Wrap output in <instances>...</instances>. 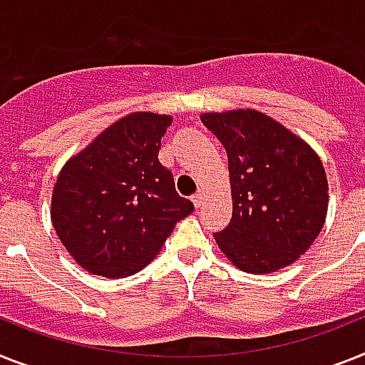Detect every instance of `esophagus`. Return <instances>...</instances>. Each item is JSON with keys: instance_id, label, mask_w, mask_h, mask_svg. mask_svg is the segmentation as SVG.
<instances>
[{"instance_id": "34e87169", "label": "esophagus", "mask_w": 365, "mask_h": 365, "mask_svg": "<svg viewBox=\"0 0 365 365\" xmlns=\"http://www.w3.org/2000/svg\"><path fill=\"white\" fill-rule=\"evenodd\" d=\"M192 201H194L195 207H201V205H203V201H205V194H203V192H197V194L192 195Z\"/></svg>"}]
</instances>
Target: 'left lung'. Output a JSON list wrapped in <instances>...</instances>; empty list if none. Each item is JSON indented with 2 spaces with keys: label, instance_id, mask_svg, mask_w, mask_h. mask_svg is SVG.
Listing matches in <instances>:
<instances>
[{
  "label": "left lung",
  "instance_id": "8db88e82",
  "mask_svg": "<svg viewBox=\"0 0 365 365\" xmlns=\"http://www.w3.org/2000/svg\"><path fill=\"white\" fill-rule=\"evenodd\" d=\"M230 160L233 216L215 233L220 250L244 272H276L294 263L321 233L328 182L315 150L255 110L203 113Z\"/></svg>",
  "mask_w": 365,
  "mask_h": 365
}]
</instances>
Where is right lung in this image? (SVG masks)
I'll return each instance as SVG.
<instances>
[{
  "label": "right lung",
  "mask_w": 365,
  "mask_h": 365,
  "mask_svg": "<svg viewBox=\"0 0 365 365\" xmlns=\"http://www.w3.org/2000/svg\"><path fill=\"white\" fill-rule=\"evenodd\" d=\"M170 115L135 111L63 165L52 224L81 269L123 278L149 264L179 220L194 210L158 160Z\"/></svg>",
  "instance_id": "obj_1"
}]
</instances>
